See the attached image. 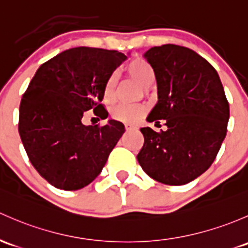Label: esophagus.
Here are the masks:
<instances>
[{"mask_svg": "<svg viewBox=\"0 0 248 248\" xmlns=\"http://www.w3.org/2000/svg\"><path fill=\"white\" fill-rule=\"evenodd\" d=\"M124 127H126V131H133V129H137V127L133 126L132 124H124Z\"/></svg>", "mask_w": 248, "mask_h": 248, "instance_id": "1", "label": "esophagus"}]
</instances>
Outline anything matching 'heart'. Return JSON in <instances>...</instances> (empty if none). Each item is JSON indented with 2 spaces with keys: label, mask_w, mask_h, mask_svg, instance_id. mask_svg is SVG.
Listing matches in <instances>:
<instances>
[{
  "label": "heart",
  "mask_w": 248,
  "mask_h": 248,
  "mask_svg": "<svg viewBox=\"0 0 248 248\" xmlns=\"http://www.w3.org/2000/svg\"><path fill=\"white\" fill-rule=\"evenodd\" d=\"M127 71L139 80L145 88L150 87L155 78V72L153 67L145 62L144 59H134L127 65ZM117 75L114 72L109 76L104 87V100L107 103H113L116 97ZM146 113V107L144 104H119L111 111L114 119L122 122H135Z\"/></svg>",
  "instance_id": "b5f03b06"
}]
</instances>
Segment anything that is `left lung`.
Returning <instances> with one entry per match:
<instances>
[{"label": "left lung", "instance_id": "obj_1", "mask_svg": "<svg viewBox=\"0 0 248 248\" xmlns=\"http://www.w3.org/2000/svg\"><path fill=\"white\" fill-rule=\"evenodd\" d=\"M155 72L158 102L147 121L165 120V132L142 127L138 161L151 178L183 186L210 168L227 133L229 104L217 72L192 49L166 44L144 53Z\"/></svg>", "mask_w": 248, "mask_h": 248}]
</instances>
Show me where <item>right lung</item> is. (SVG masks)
Returning <instances> with one entry per match:
<instances>
[{
  "label": "right lung",
  "mask_w": 248,
  "mask_h": 248,
  "mask_svg": "<svg viewBox=\"0 0 248 248\" xmlns=\"http://www.w3.org/2000/svg\"><path fill=\"white\" fill-rule=\"evenodd\" d=\"M126 59L117 51L83 46L36 70L21 98L19 133L32 165L51 186L82 189L102 171L124 126L116 120L84 126L82 117L88 110L108 117L101 104L104 87Z\"/></svg>",
  "instance_id": "obj_1"
}]
</instances>
